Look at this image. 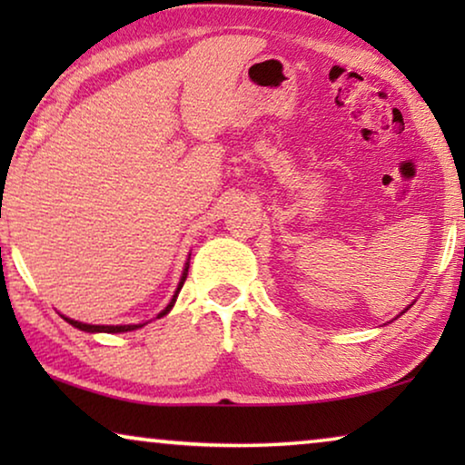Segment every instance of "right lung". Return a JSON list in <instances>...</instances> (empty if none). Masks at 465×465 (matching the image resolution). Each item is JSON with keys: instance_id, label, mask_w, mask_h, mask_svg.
Returning <instances> with one entry per match:
<instances>
[{"instance_id": "obj_1", "label": "right lung", "mask_w": 465, "mask_h": 465, "mask_svg": "<svg viewBox=\"0 0 465 465\" xmlns=\"http://www.w3.org/2000/svg\"><path fill=\"white\" fill-rule=\"evenodd\" d=\"M188 262H186V269H183V272H182V279H180V285H177V290H175V294H173V298H171V302L167 304V307H164L161 313H158V317H163V315H167L169 311H171V307H173L175 304V298H177V294H180V290H182V285H183V282H186V275H188ZM63 320H65L67 323H72L74 328H78V330H84V332H131V330H137V328H142L143 323H131V326H93V323H82V322H75V320H69V317H63Z\"/></svg>"}]
</instances>
